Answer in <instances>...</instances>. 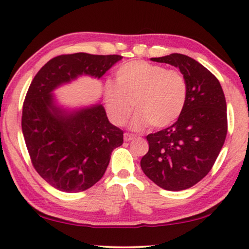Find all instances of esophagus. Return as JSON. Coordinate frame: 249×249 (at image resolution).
<instances>
[{
	"instance_id": "34e87169",
	"label": "esophagus",
	"mask_w": 249,
	"mask_h": 249,
	"mask_svg": "<svg viewBox=\"0 0 249 249\" xmlns=\"http://www.w3.org/2000/svg\"><path fill=\"white\" fill-rule=\"evenodd\" d=\"M133 139H135V135L129 134V133H125V134H124V141H126V142H128V141H132Z\"/></svg>"
}]
</instances>
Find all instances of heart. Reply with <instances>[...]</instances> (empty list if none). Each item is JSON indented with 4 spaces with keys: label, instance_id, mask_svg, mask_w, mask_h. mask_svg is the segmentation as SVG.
I'll use <instances>...</instances> for the list:
<instances>
[{
    "label": "heart",
    "instance_id": "1",
    "mask_svg": "<svg viewBox=\"0 0 249 249\" xmlns=\"http://www.w3.org/2000/svg\"><path fill=\"white\" fill-rule=\"evenodd\" d=\"M116 81L104 84L107 114L115 125H123L135 107L133 129L162 128L176 122L187 105L188 81L179 70L131 61L117 69Z\"/></svg>",
    "mask_w": 249,
    "mask_h": 249
}]
</instances>
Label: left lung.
<instances>
[{
    "label": "left lung",
    "instance_id": "left-lung-1",
    "mask_svg": "<svg viewBox=\"0 0 249 249\" xmlns=\"http://www.w3.org/2000/svg\"><path fill=\"white\" fill-rule=\"evenodd\" d=\"M177 67L188 81L182 114L173 125L148 134L141 168L165 190L180 191L202 180L216 162L227 135V105L219 80L195 59L171 53L151 58Z\"/></svg>",
    "mask_w": 249,
    "mask_h": 249
}]
</instances>
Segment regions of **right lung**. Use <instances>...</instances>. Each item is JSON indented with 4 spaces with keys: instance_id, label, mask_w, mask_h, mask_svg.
Segmentation results:
<instances>
[{
    "instance_id": "1",
    "label": "right lung",
    "mask_w": 249,
    "mask_h": 249,
    "mask_svg": "<svg viewBox=\"0 0 249 249\" xmlns=\"http://www.w3.org/2000/svg\"><path fill=\"white\" fill-rule=\"evenodd\" d=\"M123 57L78 53L51 59L33 78L22 110V132L33 168L64 192H80L102 179L123 131L102 104L77 109L55 104L53 91L78 77L101 78Z\"/></svg>"
}]
</instances>
